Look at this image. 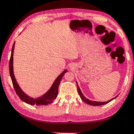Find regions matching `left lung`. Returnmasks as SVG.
<instances>
[{
    "instance_id": "1",
    "label": "left lung",
    "mask_w": 134,
    "mask_h": 134,
    "mask_svg": "<svg viewBox=\"0 0 134 134\" xmlns=\"http://www.w3.org/2000/svg\"><path fill=\"white\" fill-rule=\"evenodd\" d=\"M76 82L77 84V91H78V93H79V95H80V96L81 97V99L83 100L84 102H86V103L87 104H90V105H94V106H96V105H104L105 104L108 103V102H109L110 101H111L112 100L114 99L115 98H116L118 96H115V97H114V98L112 99H110L109 100H108V101L107 102H97V101H93V100H91L90 99H87L86 97L85 96L83 95V94L82 93L81 91L80 87H79L78 85H77V82Z\"/></svg>"
}]
</instances>
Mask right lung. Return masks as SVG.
Returning <instances> with one entry per match:
<instances>
[{"mask_svg": "<svg viewBox=\"0 0 134 134\" xmlns=\"http://www.w3.org/2000/svg\"><path fill=\"white\" fill-rule=\"evenodd\" d=\"M15 47V42L14 43L12 46V53L10 56V59L9 62V71L10 75L12 81L13 86L15 91L16 94L19 96L20 99L23 101L26 102V103L32 105H46L52 103L54 99L57 98L58 96V87L60 83L61 80H62V77L63 76L64 74L67 72V70H64L60 75H59L54 81L53 84L50 89L44 94L43 95L40 96V97L35 99L33 97H31L29 96L26 94L25 92L21 90L20 87L19 85H18L17 82H16L15 77L14 74V68H13V55H14V49Z\"/></svg>", "mask_w": 134, "mask_h": 134, "instance_id": "right-lung-1", "label": "right lung"}]
</instances>
